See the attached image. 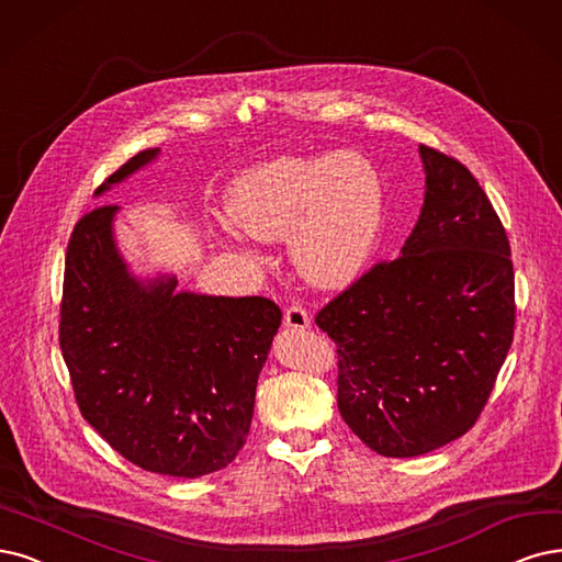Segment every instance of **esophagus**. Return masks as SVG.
I'll list each match as a JSON object with an SVG mask.
<instances>
[{
    "label": "esophagus",
    "instance_id": "1",
    "mask_svg": "<svg viewBox=\"0 0 562 562\" xmlns=\"http://www.w3.org/2000/svg\"><path fill=\"white\" fill-rule=\"evenodd\" d=\"M284 326L286 328H307L310 326V315L305 313V307L303 305H299V303H294V305H289L286 310H284Z\"/></svg>",
    "mask_w": 562,
    "mask_h": 562
}]
</instances>
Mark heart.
<instances>
[{
	"label": "heart",
	"mask_w": 562,
	"mask_h": 562,
	"mask_svg": "<svg viewBox=\"0 0 562 562\" xmlns=\"http://www.w3.org/2000/svg\"><path fill=\"white\" fill-rule=\"evenodd\" d=\"M224 211L236 228H217L228 252L257 257L249 238L282 240L299 276L322 289L345 286L378 243L384 196L380 176L359 153L278 157L228 182Z\"/></svg>",
	"instance_id": "heart-1"
}]
</instances>
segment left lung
<instances>
[{"label": "left lung", "instance_id": "left-lung-1", "mask_svg": "<svg viewBox=\"0 0 562 562\" xmlns=\"http://www.w3.org/2000/svg\"><path fill=\"white\" fill-rule=\"evenodd\" d=\"M426 194L401 257L315 317L338 347V409L359 440L412 459L465 435L514 340L507 232L465 166L419 145Z\"/></svg>", "mask_w": 562, "mask_h": 562}]
</instances>
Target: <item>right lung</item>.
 Here are the masks:
<instances>
[{"label":"right lung","instance_id":"1","mask_svg":"<svg viewBox=\"0 0 562 562\" xmlns=\"http://www.w3.org/2000/svg\"><path fill=\"white\" fill-rule=\"evenodd\" d=\"M159 155L148 148L97 194ZM117 205L82 215L67 247L59 347L86 422L130 463L182 480L217 472L243 449L259 372L282 310L263 296L178 292L138 280L113 238Z\"/></svg>","mask_w":562,"mask_h":562}]
</instances>
